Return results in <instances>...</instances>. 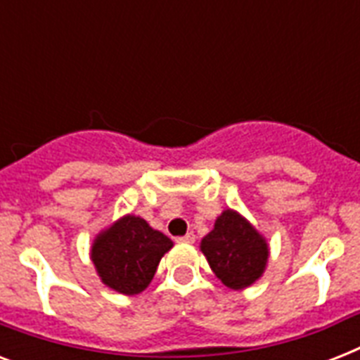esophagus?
<instances>
[{"instance_id": "1", "label": "esophagus", "mask_w": 360, "mask_h": 360, "mask_svg": "<svg viewBox=\"0 0 360 360\" xmlns=\"http://www.w3.org/2000/svg\"><path fill=\"white\" fill-rule=\"evenodd\" d=\"M179 243H194V240H196V236H194V233H192V231H188V233H186V236H183V237H179Z\"/></svg>"}]
</instances>
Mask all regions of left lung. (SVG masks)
I'll return each instance as SVG.
<instances>
[{
  "instance_id": "left-lung-1",
  "label": "left lung",
  "mask_w": 360,
  "mask_h": 360,
  "mask_svg": "<svg viewBox=\"0 0 360 360\" xmlns=\"http://www.w3.org/2000/svg\"><path fill=\"white\" fill-rule=\"evenodd\" d=\"M202 252L217 278L230 290L254 284L265 271L269 246L254 226L239 213L226 209L213 231L202 239Z\"/></svg>"
}]
</instances>
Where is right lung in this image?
Listing matches in <instances>:
<instances>
[{
    "label": "right lung",
    "mask_w": 360,
    "mask_h": 360,
    "mask_svg": "<svg viewBox=\"0 0 360 360\" xmlns=\"http://www.w3.org/2000/svg\"><path fill=\"white\" fill-rule=\"evenodd\" d=\"M174 246L140 217L127 214L98 233L91 259L104 284L123 295H136L151 284L158 262Z\"/></svg>",
    "instance_id": "right-lung-1"
}]
</instances>
